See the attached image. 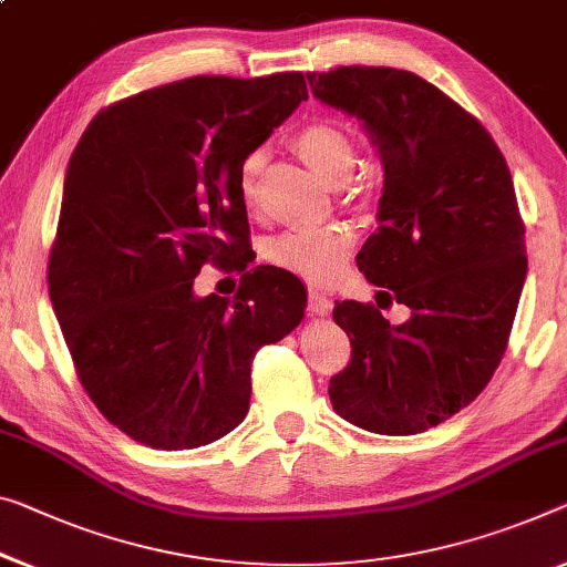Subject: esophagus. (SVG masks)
Masks as SVG:
<instances>
[{"mask_svg": "<svg viewBox=\"0 0 567 567\" xmlns=\"http://www.w3.org/2000/svg\"><path fill=\"white\" fill-rule=\"evenodd\" d=\"M332 307H334V303L327 293L313 291V289L309 291V307L307 309H309L311 317H327V313L332 311Z\"/></svg>", "mask_w": 567, "mask_h": 567, "instance_id": "1", "label": "esophagus"}]
</instances>
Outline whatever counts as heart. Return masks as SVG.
<instances>
[{
  "mask_svg": "<svg viewBox=\"0 0 567 567\" xmlns=\"http://www.w3.org/2000/svg\"><path fill=\"white\" fill-rule=\"evenodd\" d=\"M293 150L329 185H342L350 179L357 162L350 134L332 121H311L303 126L293 136ZM260 164H264L260 152H250L238 167L235 185L246 207L256 205ZM352 246L354 233L347 225H324L317 230H289L278 235L268 246V258L303 281L329 284L342 274Z\"/></svg>",
  "mask_w": 567,
  "mask_h": 567,
  "instance_id": "obj_1",
  "label": "heart"
}]
</instances>
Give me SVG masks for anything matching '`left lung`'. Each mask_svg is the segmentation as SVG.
I'll return each mask as SVG.
<instances>
[{
	"mask_svg": "<svg viewBox=\"0 0 567 567\" xmlns=\"http://www.w3.org/2000/svg\"><path fill=\"white\" fill-rule=\"evenodd\" d=\"M307 78L378 146L380 228L357 266L411 309L393 327L372 303H334L352 360L329 398L364 431L423 433L472 403L507 350L527 276L512 174L489 132L421 75L344 65Z\"/></svg>",
	"mask_w": 567,
	"mask_h": 567,
	"instance_id": "8db88e82",
	"label": "left lung"
}]
</instances>
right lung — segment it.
<instances>
[{"label":"right lung","instance_id":"add662e5","mask_svg":"<svg viewBox=\"0 0 567 567\" xmlns=\"http://www.w3.org/2000/svg\"><path fill=\"white\" fill-rule=\"evenodd\" d=\"M301 73L197 75L103 109L68 162L48 289L95 408L144 446L197 449L250 405V362L299 327L307 289L248 268L240 162L307 101ZM207 259L243 272L197 297Z\"/></svg>","mask_w":567,"mask_h":567}]
</instances>
